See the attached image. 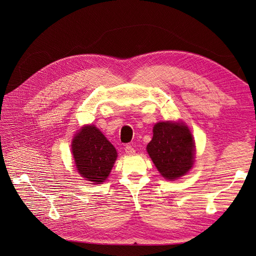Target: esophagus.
<instances>
[{
  "label": "esophagus",
  "instance_id": "esophagus-1",
  "mask_svg": "<svg viewBox=\"0 0 256 256\" xmlns=\"http://www.w3.org/2000/svg\"><path fill=\"white\" fill-rule=\"evenodd\" d=\"M124 150H126V152L128 154H132L135 152V148H132V146H126L124 148Z\"/></svg>",
  "mask_w": 256,
  "mask_h": 256
}]
</instances>
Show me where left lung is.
<instances>
[{
  "label": "left lung",
  "instance_id": "8db88e82",
  "mask_svg": "<svg viewBox=\"0 0 256 256\" xmlns=\"http://www.w3.org/2000/svg\"><path fill=\"white\" fill-rule=\"evenodd\" d=\"M148 152L166 180H174L192 168L194 143L190 130L184 124L159 122L154 126V136Z\"/></svg>",
  "mask_w": 256,
  "mask_h": 256
}]
</instances>
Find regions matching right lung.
<instances>
[{"label":"right lung","instance_id":"obj_1","mask_svg":"<svg viewBox=\"0 0 256 256\" xmlns=\"http://www.w3.org/2000/svg\"><path fill=\"white\" fill-rule=\"evenodd\" d=\"M72 152L77 170L91 184L104 182L117 158L112 143L93 126L82 128L76 135Z\"/></svg>","mask_w":256,"mask_h":256}]
</instances>
